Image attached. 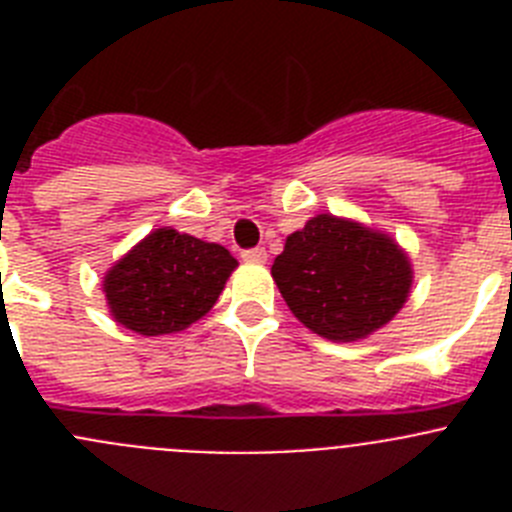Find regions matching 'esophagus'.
<instances>
[{
    "label": "esophagus",
    "mask_w": 512,
    "mask_h": 512,
    "mask_svg": "<svg viewBox=\"0 0 512 512\" xmlns=\"http://www.w3.org/2000/svg\"><path fill=\"white\" fill-rule=\"evenodd\" d=\"M241 259L246 261V264H264L266 251L264 248H246V251L241 253Z\"/></svg>",
    "instance_id": "1"
}]
</instances>
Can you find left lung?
<instances>
[{"mask_svg": "<svg viewBox=\"0 0 512 512\" xmlns=\"http://www.w3.org/2000/svg\"><path fill=\"white\" fill-rule=\"evenodd\" d=\"M271 277L300 323L343 343L390 323L413 284L408 256L392 238L333 215L289 235Z\"/></svg>", "mask_w": 512, "mask_h": 512, "instance_id": "1", "label": "left lung"}]
</instances>
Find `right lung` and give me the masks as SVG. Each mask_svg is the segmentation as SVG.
<instances>
[{
    "label": "right lung",
    "instance_id": "add662e5",
    "mask_svg": "<svg viewBox=\"0 0 512 512\" xmlns=\"http://www.w3.org/2000/svg\"><path fill=\"white\" fill-rule=\"evenodd\" d=\"M238 266L228 248L158 228L104 277L115 320L140 336H164L200 320Z\"/></svg>",
    "mask_w": 512,
    "mask_h": 512
}]
</instances>
